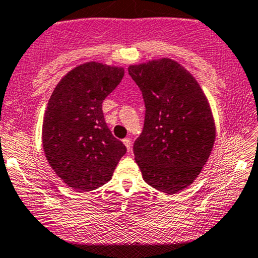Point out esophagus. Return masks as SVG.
I'll return each instance as SVG.
<instances>
[{
	"label": "esophagus",
	"mask_w": 258,
	"mask_h": 258,
	"mask_svg": "<svg viewBox=\"0 0 258 258\" xmlns=\"http://www.w3.org/2000/svg\"><path fill=\"white\" fill-rule=\"evenodd\" d=\"M124 145H125L126 150L128 151H132V140H130V138H125V139L123 140Z\"/></svg>",
	"instance_id": "esophagus-1"
}]
</instances>
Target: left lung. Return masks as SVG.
<instances>
[{"instance_id":"1","label":"left lung","mask_w":258,"mask_h":258,"mask_svg":"<svg viewBox=\"0 0 258 258\" xmlns=\"http://www.w3.org/2000/svg\"><path fill=\"white\" fill-rule=\"evenodd\" d=\"M145 102V121L133 151L144 181L174 195L201 173L215 141L207 96L189 71L168 57L130 65Z\"/></svg>"}]
</instances>
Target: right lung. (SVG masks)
<instances>
[{
    "label": "right lung",
    "instance_id": "obj_1",
    "mask_svg": "<svg viewBox=\"0 0 258 258\" xmlns=\"http://www.w3.org/2000/svg\"><path fill=\"white\" fill-rule=\"evenodd\" d=\"M123 76V68L82 63L60 80L48 102L41 129L44 154L56 176L77 192L110 181L126 152L108 129L102 110Z\"/></svg>",
    "mask_w": 258,
    "mask_h": 258
}]
</instances>
